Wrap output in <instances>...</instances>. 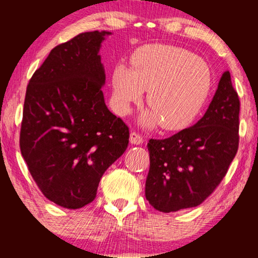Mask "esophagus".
<instances>
[{"mask_svg": "<svg viewBox=\"0 0 258 258\" xmlns=\"http://www.w3.org/2000/svg\"><path fill=\"white\" fill-rule=\"evenodd\" d=\"M143 142L144 139L141 135H138L137 132H131V135H130V143L133 144V146H139Z\"/></svg>", "mask_w": 258, "mask_h": 258, "instance_id": "obj_1", "label": "esophagus"}]
</instances>
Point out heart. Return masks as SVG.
<instances>
[{
    "mask_svg": "<svg viewBox=\"0 0 258 258\" xmlns=\"http://www.w3.org/2000/svg\"><path fill=\"white\" fill-rule=\"evenodd\" d=\"M212 86V73L203 58L170 44H149L132 57V68L115 67L112 102L120 114H127L148 91L150 109L139 117L146 127L161 122L166 130L188 126L205 104Z\"/></svg>",
    "mask_w": 258,
    "mask_h": 258,
    "instance_id": "heart-1",
    "label": "heart"
}]
</instances>
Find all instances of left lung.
<instances>
[{"instance_id":"1","label":"left lung","mask_w":258,"mask_h":258,"mask_svg":"<svg viewBox=\"0 0 258 258\" xmlns=\"http://www.w3.org/2000/svg\"><path fill=\"white\" fill-rule=\"evenodd\" d=\"M240 102L229 72L223 73L209 108L194 126L148 143L146 198L158 211L200 205L226 176L238 152Z\"/></svg>"}]
</instances>
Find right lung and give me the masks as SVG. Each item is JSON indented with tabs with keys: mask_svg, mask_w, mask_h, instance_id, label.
I'll return each instance as SVG.
<instances>
[{
	"mask_svg": "<svg viewBox=\"0 0 258 258\" xmlns=\"http://www.w3.org/2000/svg\"><path fill=\"white\" fill-rule=\"evenodd\" d=\"M110 31L80 34L54 47L26 88L20 152L52 203H92L103 173L125 153L128 127L105 104L99 51Z\"/></svg>",
	"mask_w": 258,
	"mask_h": 258,
	"instance_id": "1",
	"label": "right lung"
}]
</instances>
